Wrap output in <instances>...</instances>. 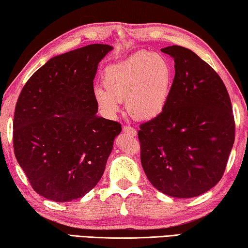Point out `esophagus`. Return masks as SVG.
<instances>
[{"label": "esophagus", "instance_id": "1", "mask_svg": "<svg viewBox=\"0 0 248 248\" xmlns=\"http://www.w3.org/2000/svg\"><path fill=\"white\" fill-rule=\"evenodd\" d=\"M123 132L125 134H127L129 136H136L137 135V131L135 128H133L132 126H127V125H125L123 127Z\"/></svg>", "mask_w": 248, "mask_h": 248}]
</instances>
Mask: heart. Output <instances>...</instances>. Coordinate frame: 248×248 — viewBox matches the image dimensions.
<instances>
[{
    "label": "heart",
    "instance_id": "b5f03b06",
    "mask_svg": "<svg viewBox=\"0 0 248 248\" xmlns=\"http://www.w3.org/2000/svg\"><path fill=\"white\" fill-rule=\"evenodd\" d=\"M173 80L170 63L164 56L138 51L106 68L104 87L95 86L93 99L108 117L120 111L126 99L129 114L140 120L158 116L168 102Z\"/></svg>",
    "mask_w": 248,
    "mask_h": 248
}]
</instances>
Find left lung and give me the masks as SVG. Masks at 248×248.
Instances as JSON below:
<instances>
[{"instance_id": "left-lung-1", "label": "left lung", "mask_w": 248, "mask_h": 248, "mask_svg": "<svg viewBox=\"0 0 248 248\" xmlns=\"http://www.w3.org/2000/svg\"><path fill=\"white\" fill-rule=\"evenodd\" d=\"M174 59L175 75L163 111L140 125V160L159 192L190 198L222 177L235 138L232 104L209 64L180 46L161 49Z\"/></svg>"}]
</instances>
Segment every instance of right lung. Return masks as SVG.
I'll return each mask as SVG.
<instances>
[{"instance_id": "add662e5", "label": "right lung", "mask_w": 248, "mask_h": 248, "mask_svg": "<svg viewBox=\"0 0 248 248\" xmlns=\"http://www.w3.org/2000/svg\"><path fill=\"white\" fill-rule=\"evenodd\" d=\"M113 49L89 45L50 59L26 82L13 123L17 162L34 192L58 202L90 192L106 169L117 122L97 115L93 79Z\"/></svg>"}]
</instances>
